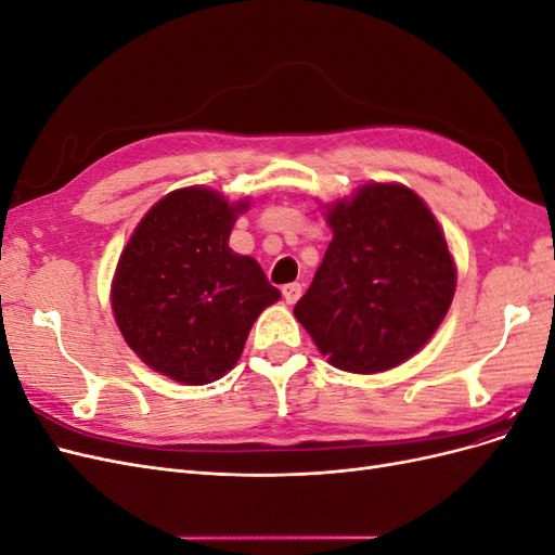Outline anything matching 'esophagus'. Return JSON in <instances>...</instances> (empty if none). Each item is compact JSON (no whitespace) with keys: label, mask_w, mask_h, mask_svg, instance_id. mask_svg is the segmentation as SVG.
<instances>
[{"label":"esophagus","mask_w":555,"mask_h":555,"mask_svg":"<svg viewBox=\"0 0 555 555\" xmlns=\"http://www.w3.org/2000/svg\"><path fill=\"white\" fill-rule=\"evenodd\" d=\"M300 294H304V287H300L298 282L284 284V287H282V296H284V300H287L289 306H294V304H296V300L300 298Z\"/></svg>","instance_id":"1"}]
</instances>
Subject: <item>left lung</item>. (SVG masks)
<instances>
[{
    "instance_id": "1",
    "label": "left lung",
    "mask_w": 555,
    "mask_h": 555,
    "mask_svg": "<svg viewBox=\"0 0 555 555\" xmlns=\"http://www.w3.org/2000/svg\"><path fill=\"white\" fill-rule=\"evenodd\" d=\"M324 208L333 241L294 314L331 365L391 371L433 338L453 300L444 231L400 182H367Z\"/></svg>"
}]
</instances>
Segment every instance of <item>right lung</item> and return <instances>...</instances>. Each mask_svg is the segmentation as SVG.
Instances as JSON below:
<instances>
[{"label": "right lung", "instance_id": "right-lung-1", "mask_svg": "<svg viewBox=\"0 0 555 555\" xmlns=\"http://www.w3.org/2000/svg\"><path fill=\"white\" fill-rule=\"evenodd\" d=\"M249 198L208 188L159 198L127 241L111 284L125 343L155 373L201 386L224 377L257 317L280 300L261 266L229 247Z\"/></svg>", "mask_w": 555, "mask_h": 555}]
</instances>
